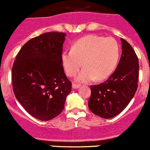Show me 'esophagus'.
<instances>
[{
  "label": "esophagus",
  "mask_w": 150,
  "mask_h": 150,
  "mask_svg": "<svg viewBox=\"0 0 150 150\" xmlns=\"http://www.w3.org/2000/svg\"><path fill=\"white\" fill-rule=\"evenodd\" d=\"M79 87H80V85L76 84V83H73L72 84V88H74V89H77Z\"/></svg>",
  "instance_id": "esophagus-1"
}]
</instances>
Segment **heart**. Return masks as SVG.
I'll use <instances>...</instances> for the list:
<instances>
[{"label": "heart", "mask_w": 150, "mask_h": 150, "mask_svg": "<svg viewBox=\"0 0 150 150\" xmlns=\"http://www.w3.org/2000/svg\"><path fill=\"white\" fill-rule=\"evenodd\" d=\"M120 48L112 38L88 35L73 44L71 51H64L61 59L64 71L74 76L83 66L85 67L76 77V81L88 83L104 80L115 71L120 59Z\"/></svg>", "instance_id": "1"}]
</instances>
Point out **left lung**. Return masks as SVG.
Returning <instances> with one entry per match:
<instances>
[{
    "instance_id": "left-lung-1",
    "label": "left lung",
    "mask_w": 150,
    "mask_h": 150,
    "mask_svg": "<svg viewBox=\"0 0 150 150\" xmlns=\"http://www.w3.org/2000/svg\"><path fill=\"white\" fill-rule=\"evenodd\" d=\"M122 55L117 67L107 81L91 86L88 108L94 114L110 119L120 114L137 88L139 63L132 46L121 38Z\"/></svg>"
}]
</instances>
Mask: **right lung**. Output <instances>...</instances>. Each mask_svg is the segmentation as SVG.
<instances>
[{
	"label": "right lung",
	"mask_w": 150,
	"mask_h": 150,
	"mask_svg": "<svg viewBox=\"0 0 150 150\" xmlns=\"http://www.w3.org/2000/svg\"><path fill=\"white\" fill-rule=\"evenodd\" d=\"M65 37L64 33L48 32L30 39L13 63L16 98L29 114L41 121L59 116L71 91L61 59Z\"/></svg>",
	"instance_id": "add662e5"
}]
</instances>
